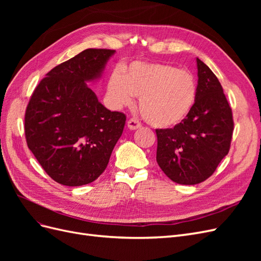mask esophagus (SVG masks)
<instances>
[{"mask_svg": "<svg viewBox=\"0 0 261 261\" xmlns=\"http://www.w3.org/2000/svg\"><path fill=\"white\" fill-rule=\"evenodd\" d=\"M127 126H128L129 129L135 130V129H138L140 127L141 123L138 120H136V118H130V120L127 122Z\"/></svg>", "mask_w": 261, "mask_h": 261, "instance_id": "esophagus-1", "label": "esophagus"}]
</instances>
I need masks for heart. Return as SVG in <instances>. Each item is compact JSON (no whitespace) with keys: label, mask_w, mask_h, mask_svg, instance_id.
Here are the masks:
<instances>
[{"label":"heart","mask_w":261,"mask_h":261,"mask_svg":"<svg viewBox=\"0 0 261 261\" xmlns=\"http://www.w3.org/2000/svg\"><path fill=\"white\" fill-rule=\"evenodd\" d=\"M107 96L115 109L133 103L139 97L140 113L158 128L173 127L183 122L193 109L197 83L186 69L163 63L134 62L123 75L114 72L109 78Z\"/></svg>","instance_id":"obj_1"}]
</instances>
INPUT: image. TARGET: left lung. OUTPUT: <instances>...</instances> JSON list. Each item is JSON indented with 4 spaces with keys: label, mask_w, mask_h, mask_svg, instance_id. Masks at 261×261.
Here are the masks:
<instances>
[{
    "label": "left lung",
    "mask_w": 261,
    "mask_h": 261,
    "mask_svg": "<svg viewBox=\"0 0 261 261\" xmlns=\"http://www.w3.org/2000/svg\"><path fill=\"white\" fill-rule=\"evenodd\" d=\"M195 105L173 128L155 129L156 162L177 184L195 185L210 177L228 153L234 129L232 109L217 76L197 59Z\"/></svg>",
    "instance_id": "left-lung-1"
}]
</instances>
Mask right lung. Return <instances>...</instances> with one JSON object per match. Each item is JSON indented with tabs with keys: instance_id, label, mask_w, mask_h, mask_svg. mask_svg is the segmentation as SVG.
Wrapping results in <instances>:
<instances>
[{
	"instance_id": "add662e5",
	"label": "right lung",
	"mask_w": 261,
	"mask_h": 261,
	"mask_svg": "<svg viewBox=\"0 0 261 261\" xmlns=\"http://www.w3.org/2000/svg\"><path fill=\"white\" fill-rule=\"evenodd\" d=\"M115 50L87 49L39 83L25 114L28 148L52 179L82 186L97 179L122 136L126 116L98 101L87 82L101 77Z\"/></svg>"
}]
</instances>
